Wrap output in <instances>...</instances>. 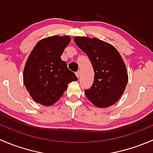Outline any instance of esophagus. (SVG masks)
Returning <instances> with one entry per match:
<instances>
[{
  "label": "esophagus",
  "mask_w": 153,
  "mask_h": 153,
  "mask_svg": "<svg viewBox=\"0 0 153 153\" xmlns=\"http://www.w3.org/2000/svg\"><path fill=\"white\" fill-rule=\"evenodd\" d=\"M75 75H76V76L78 77V78H79L80 75H81V72H80V71H78V72H75Z\"/></svg>",
  "instance_id": "34e87169"
}]
</instances>
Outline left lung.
<instances>
[{"label": "left lung", "instance_id": "left-lung-1", "mask_svg": "<svg viewBox=\"0 0 153 153\" xmlns=\"http://www.w3.org/2000/svg\"><path fill=\"white\" fill-rule=\"evenodd\" d=\"M75 44L89 57L95 76L86 96L95 106L113 105L121 98L128 82L126 65L116 49L109 43L94 38L76 36Z\"/></svg>", "mask_w": 153, "mask_h": 153}]
</instances>
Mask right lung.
<instances>
[{
  "label": "right lung",
  "mask_w": 153,
  "mask_h": 153,
  "mask_svg": "<svg viewBox=\"0 0 153 153\" xmlns=\"http://www.w3.org/2000/svg\"><path fill=\"white\" fill-rule=\"evenodd\" d=\"M70 41L69 35L48 37L38 41L29 54L23 78L35 102L52 105L61 98L69 83L78 80L61 58Z\"/></svg>",
  "instance_id": "1"
}]
</instances>
